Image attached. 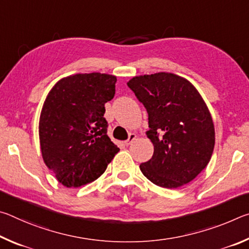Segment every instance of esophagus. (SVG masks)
Instances as JSON below:
<instances>
[{
	"instance_id": "1",
	"label": "esophagus",
	"mask_w": 249,
	"mask_h": 249,
	"mask_svg": "<svg viewBox=\"0 0 249 249\" xmlns=\"http://www.w3.org/2000/svg\"><path fill=\"white\" fill-rule=\"evenodd\" d=\"M135 140H136V135H135V134H130L129 137H128V140L125 141V145H126V146H129Z\"/></svg>"
}]
</instances>
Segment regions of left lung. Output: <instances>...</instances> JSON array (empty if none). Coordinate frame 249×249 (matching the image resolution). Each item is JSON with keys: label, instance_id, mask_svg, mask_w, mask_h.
I'll list each match as a JSON object with an SVG mask.
<instances>
[{"label": "left lung", "instance_id": "obj_1", "mask_svg": "<svg viewBox=\"0 0 249 249\" xmlns=\"http://www.w3.org/2000/svg\"><path fill=\"white\" fill-rule=\"evenodd\" d=\"M148 113L151 159L141 171L156 185L182 187L208 166L215 144L212 116L187 79L169 72L134 77L127 82Z\"/></svg>", "mask_w": 249, "mask_h": 249}]
</instances>
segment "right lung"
Returning <instances> with one entry per match:
<instances>
[{"instance_id":"obj_1","label":"right lung","mask_w":249,"mask_h":249,"mask_svg":"<svg viewBox=\"0 0 249 249\" xmlns=\"http://www.w3.org/2000/svg\"><path fill=\"white\" fill-rule=\"evenodd\" d=\"M116 77L78 73L59 80L39 119L44 162L67 188L99 178L120 148L107 136L104 104L114 98Z\"/></svg>"}]
</instances>
